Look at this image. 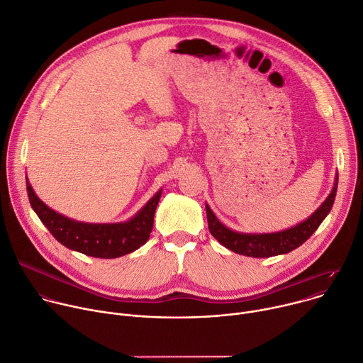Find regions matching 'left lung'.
Segmentation results:
<instances>
[{
  "mask_svg": "<svg viewBox=\"0 0 363 363\" xmlns=\"http://www.w3.org/2000/svg\"><path fill=\"white\" fill-rule=\"evenodd\" d=\"M337 181H339V175L336 177V182L330 195L327 196V200L315 210L313 216H310L306 221L296 224L295 227H291L278 233L245 235V233L233 232V230L223 225L217 220L214 213L210 210V207L206 206L210 233L224 247L230 249L232 252H236L239 255L252 256V257H271V256L288 253L301 246L304 242H307L310 236L318 228L321 221L325 218V216L330 213L336 199Z\"/></svg>",
  "mask_w": 363,
  "mask_h": 363,
  "instance_id": "left-lung-1",
  "label": "left lung"
}]
</instances>
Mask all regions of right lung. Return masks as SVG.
<instances>
[{
  "mask_svg": "<svg viewBox=\"0 0 363 363\" xmlns=\"http://www.w3.org/2000/svg\"><path fill=\"white\" fill-rule=\"evenodd\" d=\"M27 195L31 208L36 211L52 236L71 250L86 256L113 259L135 252L145 245L153 228V216L160 200V191L133 217L125 223L89 224L57 214L42 203L26 178Z\"/></svg>",
  "mask_w": 363,
  "mask_h": 363,
  "instance_id": "add662e5",
  "label": "right lung"
}]
</instances>
